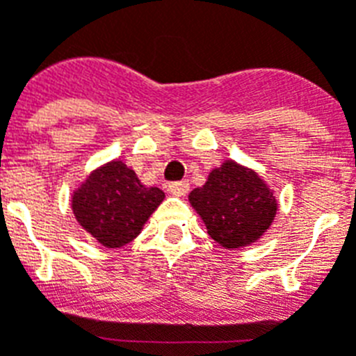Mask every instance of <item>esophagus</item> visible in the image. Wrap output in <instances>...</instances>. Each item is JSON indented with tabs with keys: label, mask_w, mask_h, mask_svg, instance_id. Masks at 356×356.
Listing matches in <instances>:
<instances>
[{
	"label": "esophagus",
	"mask_w": 356,
	"mask_h": 356,
	"mask_svg": "<svg viewBox=\"0 0 356 356\" xmlns=\"http://www.w3.org/2000/svg\"><path fill=\"white\" fill-rule=\"evenodd\" d=\"M168 191L172 196H185L188 193V184L187 181H172L168 185Z\"/></svg>",
	"instance_id": "34e87169"
}]
</instances>
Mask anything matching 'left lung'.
<instances>
[{"label": "left lung", "mask_w": 356, "mask_h": 356, "mask_svg": "<svg viewBox=\"0 0 356 356\" xmlns=\"http://www.w3.org/2000/svg\"><path fill=\"white\" fill-rule=\"evenodd\" d=\"M188 203L203 219L210 237L226 250L246 248L266 234L278 212L275 193L254 169L225 160L209 172Z\"/></svg>", "instance_id": "left-lung-1"}]
</instances>
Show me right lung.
<instances>
[{
	"mask_svg": "<svg viewBox=\"0 0 356 356\" xmlns=\"http://www.w3.org/2000/svg\"><path fill=\"white\" fill-rule=\"evenodd\" d=\"M165 194L146 187L122 160L94 169L71 196L78 225L105 248H122L143 232Z\"/></svg>",
	"mask_w": 356,
	"mask_h": 356,
	"instance_id": "1",
	"label": "right lung"
}]
</instances>
